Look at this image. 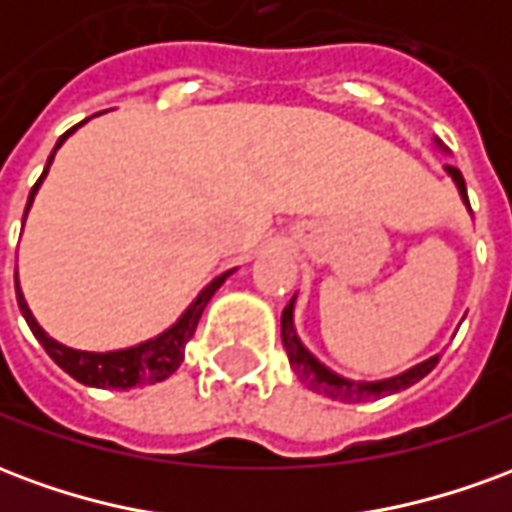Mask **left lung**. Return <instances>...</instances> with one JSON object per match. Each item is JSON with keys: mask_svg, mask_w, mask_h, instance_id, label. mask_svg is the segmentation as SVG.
I'll return each instance as SVG.
<instances>
[{"mask_svg": "<svg viewBox=\"0 0 512 512\" xmlns=\"http://www.w3.org/2000/svg\"><path fill=\"white\" fill-rule=\"evenodd\" d=\"M441 147V142H439ZM447 169V175L455 180V186L461 191V200L466 202V208H469V197H466V183H463L461 169L455 167H444ZM472 211V208H469ZM293 304H296V296L290 299V304L282 310V345H285V351H288V359L293 370H296V376H299L301 384H307L312 392H321V395L332 397V400H345V403H362V400H373V397H384V395H395L400 389H406V386L417 384L419 378H425L433 370V367L439 365V354L430 356L425 362H419L406 373H400V376L384 378V381H351V378L337 376L334 370H329L326 365H321L315 356L304 348V343L299 340V334L293 329Z\"/></svg>", "mask_w": 512, "mask_h": 512, "instance_id": "1", "label": "left lung"}]
</instances>
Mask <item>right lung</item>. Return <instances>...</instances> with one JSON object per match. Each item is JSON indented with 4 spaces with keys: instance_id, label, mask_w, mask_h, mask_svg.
I'll use <instances>...</instances> for the list:
<instances>
[{
    "instance_id": "1",
    "label": "right lung",
    "mask_w": 512,
    "mask_h": 512,
    "mask_svg": "<svg viewBox=\"0 0 512 512\" xmlns=\"http://www.w3.org/2000/svg\"><path fill=\"white\" fill-rule=\"evenodd\" d=\"M87 123V120H82ZM79 123V126H82ZM79 126H73L71 131H65L60 136V142L54 145L51 150L49 161H46V169H43V175L38 178V183L32 186L29 191V200H27V211H24V219H27L29 213V205L35 200V194H38L40 183L46 178V172H49L51 161H54V153L60 150V145L68 139V136L76 131ZM235 268L230 271H224L219 277L213 279L211 285H205L202 293L197 299L191 301L189 310L180 315L178 321L169 326L167 332H161L158 337L153 340H145V343L139 345H131V348H123V351H106V354H93V351H76V348H68V345L57 343L54 337L40 329V323L35 321V315L32 310L27 307V301H24V293L18 288V279H16V299H18V310L21 315L27 318L29 329L32 334L38 337V343L46 348V354L57 362V365L73 376L79 384H87V386H98V389H131V386H139V384H156V381H164L169 378L175 370L180 367L183 362V348L189 343L194 332H197V323L202 318V310L208 307V301L216 290L222 288V282L230 274H233Z\"/></svg>"
}]
</instances>
